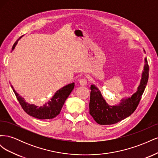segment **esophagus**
<instances>
[{"label":"esophagus","mask_w":158,"mask_h":158,"mask_svg":"<svg viewBox=\"0 0 158 158\" xmlns=\"http://www.w3.org/2000/svg\"><path fill=\"white\" fill-rule=\"evenodd\" d=\"M79 83L80 84V85H82V86H84V85H85L87 84V80L86 78H81L80 80H79Z\"/></svg>","instance_id":"1"}]
</instances>
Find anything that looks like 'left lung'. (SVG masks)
<instances>
[{
  "instance_id": "left-lung-1",
  "label": "left lung",
  "mask_w": 158,
  "mask_h": 158,
  "mask_svg": "<svg viewBox=\"0 0 158 158\" xmlns=\"http://www.w3.org/2000/svg\"><path fill=\"white\" fill-rule=\"evenodd\" d=\"M148 76L149 66L146 57L141 80L137 91L131 97L121 99V102L115 106H109L98 88L94 84L91 85L89 107V114L94 121L99 125H113L130 116L135 111L140 101L148 83Z\"/></svg>"
}]
</instances>
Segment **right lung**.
<instances>
[{
	"instance_id": "right-lung-1",
	"label": "right lung",
	"mask_w": 158,
	"mask_h": 158,
	"mask_svg": "<svg viewBox=\"0 0 158 158\" xmlns=\"http://www.w3.org/2000/svg\"><path fill=\"white\" fill-rule=\"evenodd\" d=\"M22 36H21L15 42V44H14L12 47V50H14V49L15 48L16 45L18 44V41L19 40L21 39ZM11 87L13 89V92L16 95L18 101L26 113L36 118L51 119L55 117L60 113L61 109L63 107L66 99L69 96V95L74 88V83L73 82L57 90L49 101L45 103L44 105H43V106L41 107H38L34 104L27 103L24 98H22L21 95H19L16 92L12 85Z\"/></svg>"
}]
</instances>
